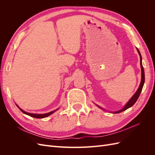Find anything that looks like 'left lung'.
<instances>
[{
    "instance_id": "left-lung-1",
    "label": "left lung",
    "mask_w": 155,
    "mask_h": 155,
    "mask_svg": "<svg viewBox=\"0 0 155 155\" xmlns=\"http://www.w3.org/2000/svg\"><path fill=\"white\" fill-rule=\"evenodd\" d=\"M137 51H138V52L139 55H140V67H141V70H142L141 83H140V86H139V87H138V88L137 91L136 92V93L133 95V96L130 98V100L127 103V104L124 106V107L123 108V109L120 110H118V111L113 112V113H114V114H116V113H120V112H123V111L127 110V109H129V108L132 107V106L135 104L136 101H137V100L138 99V97H139V96H140V93H141V91H142V88H143V84H144V82H145V74H144L143 67V66H142V55H141V54H140V52L139 50H138V48H137ZM97 107H100V109H103L102 108L100 107V106H97Z\"/></svg>"
}]
</instances>
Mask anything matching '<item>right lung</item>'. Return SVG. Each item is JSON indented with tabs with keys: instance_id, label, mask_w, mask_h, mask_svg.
Here are the masks:
<instances>
[{
	"instance_id": "obj_1",
	"label": "right lung",
	"mask_w": 155,
	"mask_h": 155,
	"mask_svg": "<svg viewBox=\"0 0 155 155\" xmlns=\"http://www.w3.org/2000/svg\"><path fill=\"white\" fill-rule=\"evenodd\" d=\"M17 106L18 107L17 105ZM18 108H19V107H18ZM19 109H20L24 114H27V115H28V116H31V117H34V118H46V117H47V116L51 115V114H53L54 112H55L56 110H58V109H56V110H53V111H51V112H48V113H46V114H32V113H29V112H26L24 111L22 109H21V108H19Z\"/></svg>"
}]
</instances>
